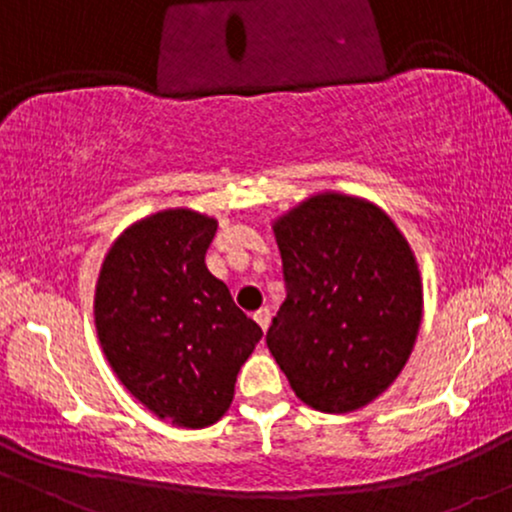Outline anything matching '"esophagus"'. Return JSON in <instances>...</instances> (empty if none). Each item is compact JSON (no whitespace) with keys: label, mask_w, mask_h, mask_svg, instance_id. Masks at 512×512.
I'll list each match as a JSON object with an SVG mask.
<instances>
[{"label":"esophagus","mask_w":512,"mask_h":512,"mask_svg":"<svg viewBox=\"0 0 512 512\" xmlns=\"http://www.w3.org/2000/svg\"><path fill=\"white\" fill-rule=\"evenodd\" d=\"M252 317H255V322H257V325H260L262 330L267 332L269 322H272V313H269V308H260V310H257V313L252 315Z\"/></svg>","instance_id":"obj_1"}]
</instances>
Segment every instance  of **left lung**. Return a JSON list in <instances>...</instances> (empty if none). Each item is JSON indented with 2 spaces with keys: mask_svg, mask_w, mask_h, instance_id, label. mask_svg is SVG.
Here are the masks:
<instances>
[{
  "mask_svg": "<svg viewBox=\"0 0 512 512\" xmlns=\"http://www.w3.org/2000/svg\"><path fill=\"white\" fill-rule=\"evenodd\" d=\"M286 301L267 346L305 404L366 407L404 368L421 325L409 243L373 204L317 195L274 226Z\"/></svg>",
  "mask_w": 512,
  "mask_h": 512,
  "instance_id": "8db88e82",
  "label": "left lung"
}]
</instances>
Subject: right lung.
<instances>
[{
  "label": "right lung",
  "instance_id": "1",
  "mask_svg": "<svg viewBox=\"0 0 512 512\" xmlns=\"http://www.w3.org/2000/svg\"><path fill=\"white\" fill-rule=\"evenodd\" d=\"M216 221L170 209L127 228L105 257L96 327L122 385L158 419L204 428L233 402L262 330L207 269Z\"/></svg>",
  "mask_w": 512,
  "mask_h": 512
}]
</instances>
